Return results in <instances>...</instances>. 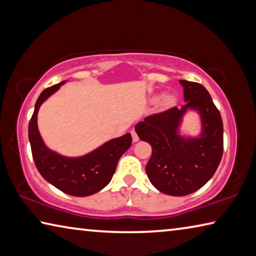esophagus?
<instances>
[{"instance_id":"34e87169","label":"esophagus","mask_w":256,"mask_h":256,"mask_svg":"<svg viewBox=\"0 0 256 256\" xmlns=\"http://www.w3.org/2000/svg\"><path fill=\"white\" fill-rule=\"evenodd\" d=\"M131 134H132V140H133V142H138V136L136 132L134 131V130H132Z\"/></svg>"}]
</instances>
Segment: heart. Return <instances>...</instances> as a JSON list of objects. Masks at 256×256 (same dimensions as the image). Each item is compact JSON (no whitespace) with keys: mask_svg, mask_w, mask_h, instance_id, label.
<instances>
[{"mask_svg":"<svg viewBox=\"0 0 256 256\" xmlns=\"http://www.w3.org/2000/svg\"><path fill=\"white\" fill-rule=\"evenodd\" d=\"M172 98L170 96H168V97L164 98V105H170V104H172Z\"/></svg>","mask_w":256,"mask_h":256,"instance_id":"obj_1","label":"heart"}]
</instances>
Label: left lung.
<instances>
[{"label": "left lung", "mask_w": 256, "mask_h": 256, "mask_svg": "<svg viewBox=\"0 0 256 256\" xmlns=\"http://www.w3.org/2000/svg\"><path fill=\"white\" fill-rule=\"evenodd\" d=\"M186 104L146 118L136 126L138 138L151 144L152 154L146 172L156 188L168 196L196 192L218 168L224 151L222 115L208 90L198 82L180 80ZM190 108L200 112L204 132L198 139L176 136L184 112Z\"/></svg>", "instance_id": "1"}]
</instances>
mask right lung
<instances>
[{"label":"right lung","mask_w":256,"mask_h":256,"mask_svg":"<svg viewBox=\"0 0 256 256\" xmlns=\"http://www.w3.org/2000/svg\"><path fill=\"white\" fill-rule=\"evenodd\" d=\"M66 81L46 88L38 97L30 118L28 134L32 154L38 172L62 192L73 196H88L110 183L118 162L132 144L131 134L112 138L92 154L80 158H66L50 151L44 144L37 126L38 110Z\"/></svg>","instance_id":"1"}]
</instances>
